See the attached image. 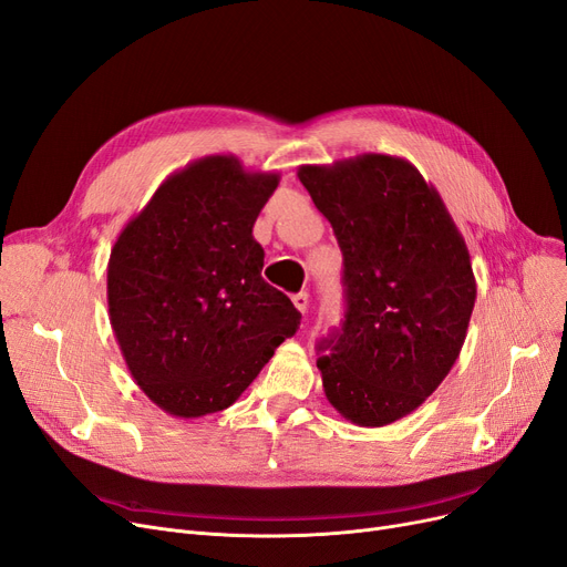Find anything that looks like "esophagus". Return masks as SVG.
I'll use <instances>...</instances> for the list:
<instances>
[{
  "label": "esophagus",
  "instance_id": "1",
  "mask_svg": "<svg viewBox=\"0 0 567 567\" xmlns=\"http://www.w3.org/2000/svg\"><path fill=\"white\" fill-rule=\"evenodd\" d=\"M291 301H293V306H297L303 315L308 312V306H310V297H308V293L306 291H299V293H293V297H291Z\"/></svg>",
  "mask_w": 567,
  "mask_h": 567
}]
</instances>
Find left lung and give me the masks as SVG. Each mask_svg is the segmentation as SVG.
Instances as JSON below:
<instances>
[{"label":"left lung","mask_w":567,"mask_h":567,"mask_svg":"<svg viewBox=\"0 0 567 567\" xmlns=\"http://www.w3.org/2000/svg\"><path fill=\"white\" fill-rule=\"evenodd\" d=\"M342 250L348 312L317 368L357 426L420 408L458 359L477 299L471 252L437 189L408 159L365 153L299 166Z\"/></svg>","instance_id":"1"}]
</instances>
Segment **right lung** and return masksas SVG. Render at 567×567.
I'll return each mask as SVG.
<instances>
[{"instance_id":"1","label":"right lung","mask_w":567,"mask_h":567,"mask_svg":"<svg viewBox=\"0 0 567 567\" xmlns=\"http://www.w3.org/2000/svg\"><path fill=\"white\" fill-rule=\"evenodd\" d=\"M280 174L208 155L171 174L120 231L109 317L134 382L181 420L236 403L301 312L261 278L257 215Z\"/></svg>"}]
</instances>
